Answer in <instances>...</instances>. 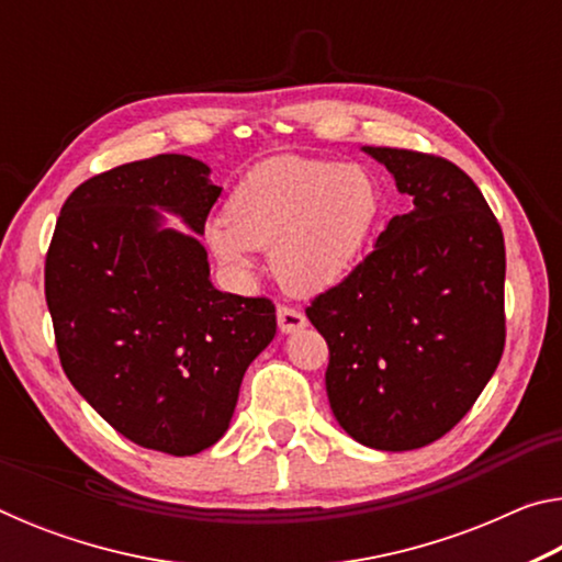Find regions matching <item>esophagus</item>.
Segmentation results:
<instances>
[{"mask_svg": "<svg viewBox=\"0 0 562 562\" xmlns=\"http://www.w3.org/2000/svg\"><path fill=\"white\" fill-rule=\"evenodd\" d=\"M278 325L284 335H292V331H300L307 327V317L302 315L300 310L288 307V304H280L278 307Z\"/></svg>", "mask_w": 562, "mask_h": 562, "instance_id": "34e87169", "label": "esophagus"}]
</instances>
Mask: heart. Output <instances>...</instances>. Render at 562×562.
Wrapping results in <instances>:
<instances>
[{
  "instance_id": "b5f03b06",
  "label": "heart",
  "mask_w": 562,
  "mask_h": 562,
  "mask_svg": "<svg viewBox=\"0 0 562 562\" xmlns=\"http://www.w3.org/2000/svg\"><path fill=\"white\" fill-rule=\"evenodd\" d=\"M382 215V188L357 166L282 156L247 170L207 227L215 258L245 272L268 250L274 278L294 294L329 290L355 268Z\"/></svg>"
}]
</instances>
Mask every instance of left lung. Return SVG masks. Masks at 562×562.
Returning <instances> with one entry per match:
<instances>
[{"mask_svg": "<svg viewBox=\"0 0 562 562\" xmlns=\"http://www.w3.org/2000/svg\"><path fill=\"white\" fill-rule=\"evenodd\" d=\"M414 211L389 221L376 247L307 317L329 347L331 414L351 439L412 451L471 412L506 347V245L463 170L434 154L364 148Z\"/></svg>", "mask_w": 562, "mask_h": 562, "instance_id": "obj_1", "label": "left lung"}]
</instances>
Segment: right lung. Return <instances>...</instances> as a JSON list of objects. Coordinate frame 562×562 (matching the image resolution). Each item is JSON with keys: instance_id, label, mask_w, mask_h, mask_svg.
Here are the masks:
<instances>
[{"instance_id": "obj_1", "label": "right lung", "mask_w": 562, "mask_h": 562, "mask_svg": "<svg viewBox=\"0 0 562 562\" xmlns=\"http://www.w3.org/2000/svg\"><path fill=\"white\" fill-rule=\"evenodd\" d=\"M178 154L83 180L61 205L44 265L69 382L128 441L170 456L211 449L231 426L245 369L278 329L268 297L213 288L195 235L221 190Z\"/></svg>"}]
</instances>
